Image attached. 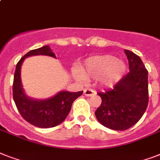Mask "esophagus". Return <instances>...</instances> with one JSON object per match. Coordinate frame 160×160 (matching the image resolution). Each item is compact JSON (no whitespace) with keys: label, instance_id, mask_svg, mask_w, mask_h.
<instances>
[{"label":"esophagus","instance_id":"1","mask_svg":"<svg viewBox=\"0 0 160 160\" xmlns=\"http://www.w3.org/2000/svg\"><path fill=\"white\" fill-rule=\"evenodd\" d=\"M84 95H85V96H92V95H95V90H93L92 89H88V88H86V89H85L84 90Z\"/></svg>","mask_w":160,"mask_h":160}]
</instances>
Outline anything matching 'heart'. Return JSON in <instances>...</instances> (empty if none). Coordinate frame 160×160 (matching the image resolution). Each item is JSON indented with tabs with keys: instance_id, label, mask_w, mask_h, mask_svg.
Masks as SVG:
<instances>
[{
	"instance_id": "b5f03b06",
	"label": "heart",
	"mask_w": 160,
	"mask_h": 160,
	"mask_svg": "<svg viewBox=\"0 0 160 160\" xmlns=\"http://www.w3.org/2000/svg\"><path fill=\"white\" fill-rule=\"evenodd\" d=\"M80 74L75 70L74 75L77 80L96 79L105 86H113L121 80L126 72V65L115 56L97 55L88 58L80 69Z\"/></svg>"
}]
</instances>
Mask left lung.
<instances>
[{
    "instance_id": "left-lung-1",
    "label": "left lung",
    "mask_w": 160,
    "mask_h": 160,
    "mask_svg": "<svg viewBox=\"0 0 160 160\" xmlns=\"http://www.w3.org/2000/svg\"><path fill=\"white\" fill-rule=\"evenodd\" d=\"M129 72L114 88L98 93L102 102L95 111L98 121L114 130H125L141 119L149 102L148 70L132 51L124 50Z\"/></svg>"
}]
</instances>
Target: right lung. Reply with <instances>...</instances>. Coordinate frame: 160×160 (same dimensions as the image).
Listing matches in <instances>:
<instances>
[{
  "mask_svg": "<svg viewBox=\"0 0 160 160\" xmlns=\"http://www.w3.org/2000/svg\"><path fill=\"white\" fill-rule=\"evenodd\" d=\"M49 55L55 58L50 46H44L32 50L19 60L16 67L13 81V99L16 108L25 120L39 128L55 127L65 119L70 113L74 100L82 95L83 91H60L46 100H34L24 92L21 79V68L24 60L31 55Z\"/></svg>",
  "mask_w": 160,
  "mask_h": 160,
  "instance_id": "add662e5",
  "label": "right lung"
}]
</instances>
